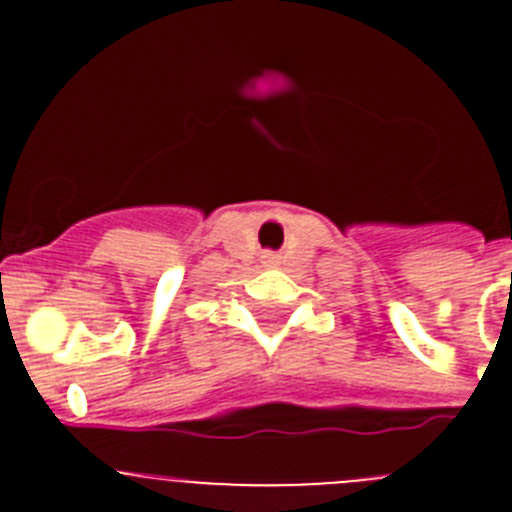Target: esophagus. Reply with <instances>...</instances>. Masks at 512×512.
Listing matches in <instances>:
<instances>
[{
	"label": "esophagus",
	"instance_id": "1",
	"mask_svg": "<svg viewBox=\"0 0 512 512\" xmlns=\"http://www.w3.org/2000/svg\"><path fill=\"white\" fill-rule=\"evenodd\" d=\"M269 264H274V259H269Z\"/></svg>",
	"mask_w": 512,
	"mask_h": 512
}]
</instances>
